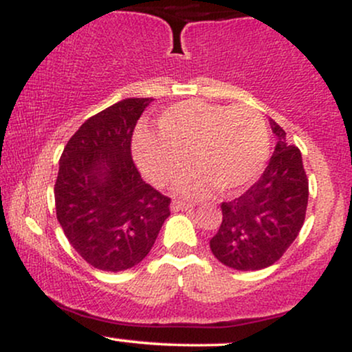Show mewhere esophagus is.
I'll list each match as a JSON object with an SVG mask.
<instances>
[{
	"mask_svg": "<svg viewBox=\"0 0 352 352\" xmlns=\"http://www.w3.org/2000/svg\"><path fill=\"white\" fill-rule=\"evenodd\" d=\"M192 208H193L192 204H185V201H180V200L172 201L170 205L172 212H185V210H192Z\"/></svg>",
	"mask_w": 352,
	"mask_h": 352,
	"instance_id": "esophagus-1",
	"label": "esophagus"
}]
</instances>
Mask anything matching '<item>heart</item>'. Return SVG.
Listing matches in <instances>:
<instances>
[{"label": "heart", "instance_id": "b5f03b06", "mask_svg": "<svg viewBox=\"0 0 352 352\" xmlns=\"http://www.w3.org/2000/svg\"><path fill=\"white\" fill-rule=\"evenodd\" d=\"M157 132L140 131L134 140L139 168L148 180L167 185L187 167L193 170L175 184L177 192L205 195L236 193L256 180L270 153L265 117L248 106L184 100L157 117Z\"/></svg>", "mask_w": 352, "mask_h": 352}]
</instances>
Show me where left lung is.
Returning a JSON list of instances; mask_svg holds the SVG:
<instances>
[{
	"mask_svg": "<svg viewBox=\"0 0 352 352\" xmlns=\"http://www.w3.org/2000/svg\"><path fill=\"white\" fill-rule=\"evenodd\" d=\"M276 145L260 180L241 197L221 204V225L210 240L220 263L240 272L272 266L296 240L308 207L300 148L289 145L286 132L270 119Z\"/></svg>",
	"mask_w": 352,
	"mask_h": 352,
	"instance_id": "1",
	"label": "left lung"
}]
</instances>
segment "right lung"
Returning a JSON list of instances; mask_svg holds the SVG:
<instances>
[{"mask_svg": "<svg viewBox=\"0 0 352 352\" xmlns=\"http://www.w3.org/2000/svg\"><path fill=\"white\" fill-rule=\"evenodd\" d=\"M152 100L124 99L92 116L60 155L58 221L72 248L102 272L140 263L170 215V199L145 184L131 157L132 132Z\"/></svg>", "mask_w": 352, "mask_h": 352, "instance_id": "1", "label": "right lung"}]
</instances>
